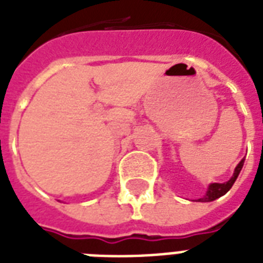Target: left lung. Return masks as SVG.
Instances as JSON below:
<instances>
[{
	"label": "left lung",
	"instance_id": "8db88e82",
	"mask_svg": "<svg viewBox=\"0 0 263 263\" xmlns=\"http://www.w3.org/2000/svg\"><path fill=\"white\" fill-rule=\"evenodd\" d=\"M243 165H245V158L237 164V166L235 168V172H233V176L231 179L227 181V183H213L209 185L208 192H206V195L203 198H199V199L196 200V202H212V200H216L217 198H220V196L225 195L227 192L232 188L233 183L236 181L237 176L240 173L241 168H243Z\"/></svg>",
	"mask_w": 263,
	"mask_h": 263
}]
</instances>
